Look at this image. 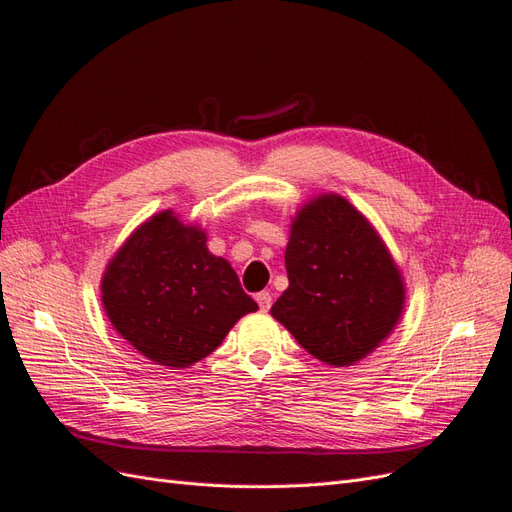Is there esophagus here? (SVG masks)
I'll return each mask as SVG.
<instances>
[{"instance_id": "esophagus-1", "label": "esophagus", "mask_w": 512, "mask_h": 512, "mask_svg": "<svg viewBox=\"0 0 512 512\" xmlns=\"http://www.w3.org/2000/svg\"><path fill=\"white\" fill-rule=\"evenodd\" d=\"M256 301H258L262 312H269V307H271V303H273L269 292H258V294H256Z\"/></svg>"}]
</instances>
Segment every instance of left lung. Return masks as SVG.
Returning <instances> with one entry per match:
<instances>
[{
    "label": "left lung",
    "mask_w": 512,
    "mask_h": 512,
    "mask_svg": "<svg viewBox=\"0 0 512 512\" xmlns=\"http://www.w3.org/2000/svg\"><path fill=\"white\" fill-rule=\"evenodd\" d=\"M284 260L288 288L271 316L318 361L354 365L397 327L404 277L376 228L344 196L320 194L297 211Z\"/></svg>",
    "instance_id": "8db88e82"
}]
</instances>
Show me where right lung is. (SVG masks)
<instances>
[{
  "instance_id": "1",
  "label": "right lung",
  "mask_w": 512,
  "mask_h": 512,
  "mask_svg": "<svg viewBox=\"0 0 512 512\" xmlns=\"http://www.w3.org/2000/svg\"><path fill=\"white\" fill-rule=\"evenodd\" d=\"M115 331L149 361L190 367L222 344L256 301L230 262L207 250V232L160 211L138 226L102 275Z\"/></svg>"
}]
</instances>
